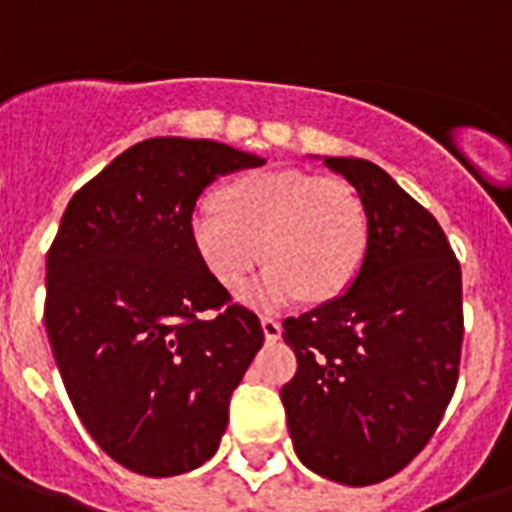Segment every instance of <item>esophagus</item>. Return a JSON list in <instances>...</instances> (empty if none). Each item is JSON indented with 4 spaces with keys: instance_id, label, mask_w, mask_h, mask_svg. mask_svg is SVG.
Returning <instances> with one entry per match:
<instances>
[{
    "instance_id": "1",
    "label": "esophagus",
    "mask_w": 512,
    "mask_h": 512,
    "mask_svg": "<svg viewBox=\"0 0 512 512\" xmlns=\"http://www.w3.org/2000/svg\"><path fill=\"white\" fill-rule=\"evenodd\" d=\"M260 324H263V335L268 342H276L281 337V321L273 319V316H263L260 319Z\"/></svg>"
}]
</instances>
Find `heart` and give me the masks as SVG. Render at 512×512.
Listing matches in <instances>:
<instances>
[{
  "instance_id": "heart-1",
  "label": "heart",
  "mask_w": 512,
  "mask_h": 512,
  "mask_svg": "<svg viewBox=\"0 0 512 512\" xmlns=\"http://www.w3.org/2000/svg\"><path fill=\"white\" fill-rule=\"evenodd\" d=\"M217 204L193 212V249L225 289H239L260 255L268 257L247 289L249 303L260 308H279L303 292L313 300L335 297L361 268L369 220L345 180L300 170L249 172L223 185Z\"/></svg>"
}]
</instances>
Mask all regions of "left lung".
I'll return each instance as SVG.
<instances>
[{"label": "left lung", "instance_id": "obj_1", "mask_svg": "<svg viewBox=\"0 0 512 512\" xmlns=\"http://www.w3.org/2000/svg\"><path fill=\"white\" fill-rule=\"evenodd\" d=\"M361 196L369 239L353 284L284 321L297 356L281 388L305 468L380 484L425 449L452 401L462 350V271L428 209L366 159L324 156Z\"/></svg>", "mask_w": 512, "mask_h": 512}]
</instances>
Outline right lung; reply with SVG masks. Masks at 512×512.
I'll use <instances>...</instances> for the list:
<instances>
[{"instance_id":"add662e5","label":"right lung","mask_w":512,"mask_h":512,"mask_svg":"<svg viewBox=\"0 0 512 512\" xmlns=\"http://www.w3.org/2000/svg\"><path fill=\"white\" fill-rule=\"evenodd\" d=\"M260 164L217 140L151 138L63 212L47 252L44 327L82 425L132 473L167 478L204 465L263 348L260 319L231 303L191 241L204 188Z\"/></svg>"}]
</instances>
